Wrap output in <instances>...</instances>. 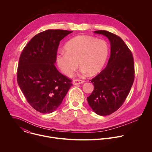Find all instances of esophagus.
<instances>
[{"label": "esophagus", "mask_w": 152, "mask_h": 152, "mask_svg": "<svg viewBox=\"0 0 152 152\" xmlns=\"http://www.w3.org/2000/svg\"><path fill=\"white\" fill-rule=\"evenodd\" d=\"M84 82L82 80H79V79H76V80H74L73 82V84L74 85H79V84H82Z\"/></svg>", "instance_id": "1"}]
</instances>
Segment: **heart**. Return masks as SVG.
Wrapping results in <instances>:
<instances>
[{
    "mask_svg": "<svg viewBox=\"0 0 152 152\" xmlns=\"http://www.w3.org/2000/svg\"><path fill=\"white\" fill-rule=\"evenodd\" d=\"M65 53L57 57L60 70L66 75H71L78 64L83 73L91 76L98 73L107 61L109 47L107 42L91 36H79L70 40L64 46Z\"/></svg>",
    "mask_w": 152,
    "mask_h": 152,
    "instance_id": "b5f03b06",
    "label": "heart"
}]
</instances>
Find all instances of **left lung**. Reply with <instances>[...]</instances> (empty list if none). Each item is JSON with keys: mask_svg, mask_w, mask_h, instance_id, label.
<instances>
[{"mask_svg": "<svg viewBox=\"0 0 152 152\" xmlns=\"http://www.w3.org/2000/svg\"><path fill=\"white\" fill-rule=\"evenodd\" d=\"M94 33L108 38L110 57L106 67L90 80L94 89L87 100L96 114L107 116L120 108L129 93L134 80V59L131 50L120 37L105 30Z\"/></svg>", "mask_w": 152, "mask_h": 152, "instance_id": "left-lung-1", "label": "left lung"}]
</instances>
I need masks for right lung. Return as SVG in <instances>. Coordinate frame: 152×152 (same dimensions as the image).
<instances>
[{
    "instance_id": "add662e5",
    "label": "right lung",
    "mask_w": 152,
    "mask_h": 152,
    "mask_svg": "<svg viewBox=\"0 0 152 152\" xmlns=\"http://www.w3.org/2000/svg\"><path fill=\"white\" fill-rule=\"evenodd\" d=\"M73 31L47 30L34 36L20 56L17 82L29 104L42 113L54 112L72 84L55 66L60 42Z\"/></svg>"
}]
</instances>
